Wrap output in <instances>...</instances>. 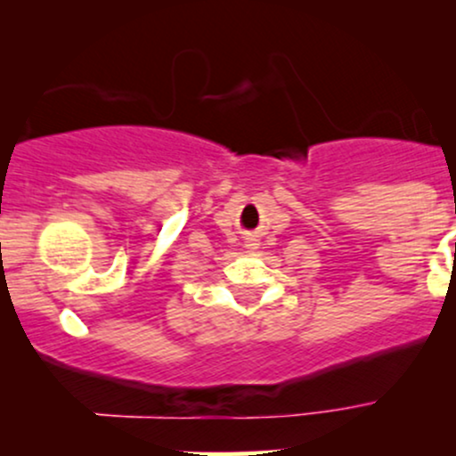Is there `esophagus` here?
Returning <instances> with one entry per match:
<instances>
[{"instance_id":"1","label":"esophagus","mask_w":456,"mask_h":456,"mask_svg":"<svg viewBox=\"0 0 456 456\" xmlns=\"http://www.w3.org/2000/svg\"><path fill=\"white\" fill-rule=\"evenodd\" d=\"M248 246H253V244H248Z\"/></svg>"}]
</instances>
